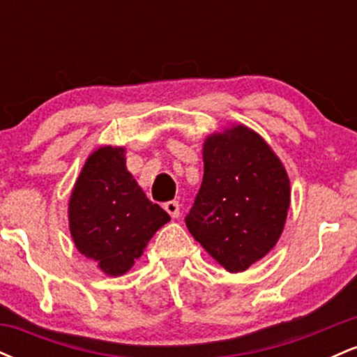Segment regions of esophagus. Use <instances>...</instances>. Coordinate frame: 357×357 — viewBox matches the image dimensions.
Here are the masks:
<instances>
[{
  "label": "esophagus",
  "mask_w": 357,
  "mask_h": 357,
  "mask_svg": "<svg viewBox=\"0 0 357 357\" xmlns=\"http://www.w3.org/2000/svg\"><path fill=\"white\" fill-rule=\"evenodd\" d=\"M165 210L169 213L171 218H178V216H179V203L178 202H167V203H165Z\"/></svg>",
  "instance_id": "esophagus-1"
}]
</instances>
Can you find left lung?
Returning a JSON list of instances; mask_svg holds the SVG:
<instances>
[{
    "instance_id": "1",
    "label": "left lung",
    "mask_w": 357,
    "mask_h": 357,
    "mask_svg": "<svg viewBox=\"0 0 357 357\" xmlns=\"http://www.w3.org/2000/svg\"><path fill=\"white\" fill-rule=\"evenodd\" d=\"M203 162V183L186 227L221 267L245 272L284 231L289 174L267 141L243 124L204 139Z\"/></svg>"
}]
</instances>
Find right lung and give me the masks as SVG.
<instances>
[{
    "mask_svg": "<svg viewBox=\"0 0 357 357\" xmlns=\"http://www.w3.org/2000/svg\"><path fill=\"white\" fill-rule=\"evenodd\" d=\"M169 220L127 171L124 147L102 146L89 155L68 202V228L77 250L105 275L129 272Z\"/></svg>",
    "mask_w": 357,
    "mask_h": 357,
    "instance_id": "obj_1",
    "label": "right lung"
}]
</instances>
